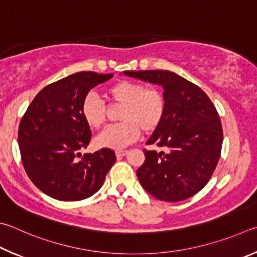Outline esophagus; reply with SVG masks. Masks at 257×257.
I'll list each match as a JSON object with an SVG mask.
<instances>
[{"mask_svg": "<svg viewBox=\"0 0 257 257\" xmlns=\"http://www.w3.org/2000/svg\"><path fill=\"white\" fill-rule=\"evenodd\" d=\"M128 154V150H116V156L118 157H124Z\"/></svg>", "mask_w": 257, "mask_h": 257, "instance_id": "34e87169", "label": "esophagus"}]
</instances>
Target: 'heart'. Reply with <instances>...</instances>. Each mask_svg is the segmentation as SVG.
Returning a JSON list of instances; mask_svg holds the SVG:
<instances>
[{
	"label": "heart",
	"mask_w": 257,
	"mask_h": 257,
	"mask_svg": "<svg viewBox=\"0 0 257 257\" xmlns=\"http://www.w3.org/2000/svg\"><path fill=\"white\" fill-rule=\"evenodd\" d=\"M107 98L114 105H120L118 119L96 138L99 148L123 149L137 140L142 130L151 133L165 116L166 100L157 88L145 87L136 81L121 80L107 89ZM106 107L94 93H88L81 105V114L91 128H99L106 120Z\"/></svg>",
	"instance_id": "1"
}]
</instances>
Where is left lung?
<instances>
[{"mask_svg": "<svg viewBox=\"0 0 257 257\" xmlns=\"http://www.w3.org/2000/svg\"><path fill=\"white\" fill-rule=\"evenodd\" d=\"M124 74L163 87L165 116L147 145L167 152L145 149V163L137 170L142 187L166 202L186 200L200 192L217 167L223 131L219 114L206 93L174 72L124 71Z\"/></svg>", "mask_w": 257, "mask_h": 257, "instance_id": "1", "label": "left lung"}]
</instances>
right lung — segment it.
<instances>
[{"mask_svg":"<svg viewBox=\"0 0 257 257\" xmlns=\"http://www.w3.org/2000/svg\"><path fill=\"white\" fill-rule=\"evenodd\" d=\"M112 74L79 72L45 87L34 98L18 130L21 161L30 181L60 201H80L94 194L115 164L109 148L81 156L91 130L81 114L84 97Z\"/></svg>","mask_w":257,"mask_h":257,"instance_id":"obj_1","label":"right lung"}]
</instances>
